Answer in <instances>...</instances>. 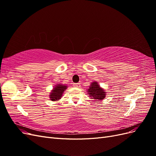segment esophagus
Instances as JSON below:
<instances>
[{"label": "esophagus", "instance_id": "obj_1", "mask_svg": "<svg viewBox=\"0 0 156 156\" xmlns=\"http://www.w3.org/2000/svg\"><path fill=\"white\" fill-rule=\"evenodd\" d=\"M73 86L75 87H77V88H79L80 87H81V84L80 83H74L73 84Z\"/></svg>", "mask_w": 156, "mask_h": 156}]
</instances>
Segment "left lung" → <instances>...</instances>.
<instances>
[{
    "instance_id": "left-lung-1",
    "label": "left lung",
    "mask_w": 156,
    "mask_h": 156,
    "mask_svg": "<svg viewBox=\"0 0 156 156\" xmlns=\"http://www.w3.org/2000/svg\"><path fill=\"white\" fill-rule=\"evenodd\" d=\"M88 92L90 97L93 98L92 99H95L96 101L103 100L106 94L105 92L101 88H100V87L99 86V84L96 82L91 83L90 88L88 90Z\"/></svg>"
}]
</instances>
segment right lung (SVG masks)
<instances>
[{
  "mask_svg": "<svg viewBox=\"0 0 156 156\" xmlns=\"http://www.w3.org/2000/svg\"><path fill=\"white\" fill-rule=\"evenodd\" d=\"M67 87L62 84H58L55 88H53V90L50 94V99L52 101H56L60 99L62 96L64 91L66 89Z\"/></svg>",
  "mask_w": 156,
  "mask_h": 156,
  "instance_id": "obj_1",
  "label": "right lung"
}]
</instances>
